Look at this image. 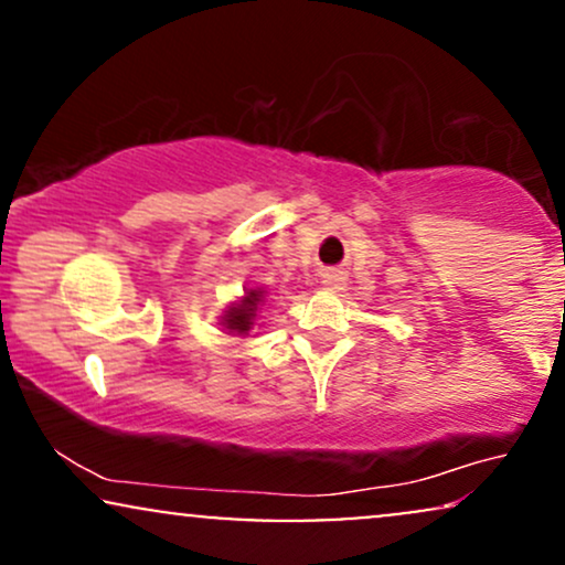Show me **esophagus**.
I'll list each match as a JSON object with an SVG mask.
<instances>
[{
	"label": "esophagus",
	"instance_id": "34e87169",
	"mask_svg": "<svg viewBox=\"0 0 565 565\" xmlns=\"http://www.w3.org/2000/svg\"><path fill=\"white\" fill-rule=\"evenodd\" d=\"M329 284H332V281H329Z\"/></svg>",
	"mask_w": 565,
	"mask_h": 565
}]
</instances>
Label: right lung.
<instances>
[{"label": "right lung", "instance_id": "obj_1", "mask_svg": "<svg viewBox=\"0 0 565 565\" xmlns=\"http://www.w3.org/2000/svg\"><path fill=\"white\" fill-rule=\"evenodd\" d=\"M260 291L252 289L249 295L244 297L242 305H236V308L228 310V316H225V327L233 329V332H249L252 327V319H255L257 313V302H260Z\"/></svg>", "mask_w": 565, "mask_h": 565}]
</instances>
